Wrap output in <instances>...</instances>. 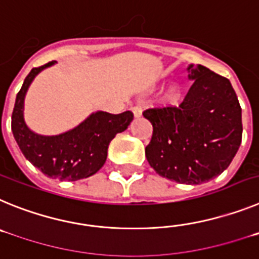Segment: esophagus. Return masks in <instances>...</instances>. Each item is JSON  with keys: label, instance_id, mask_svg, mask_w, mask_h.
Segmentation results:
<instances>
[{"label": "esophagus", "instance_id": "1", "mask_svg": "<svg viewBox=\"0 0 259 259\" xmlns=\"http://www.w3.org/2000/svg\"><path fill=\"white\" fill-rule=\"evenodd\" d=\"M132 113H134L135 118H140L141 114H143V110H141L140 105H135V106L131 107Z\"/></svg>", "mask_w": 259, "mask_h": 259}]
</instances>
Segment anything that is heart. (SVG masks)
Segmentation results:
<instances>
[{
    "mask_svg": "<svg viewBox=\"0 0 259 259\" xmlns=\"http://www.w3.org/2000/svg\"><path fill=\"white\" fill-rule=\"evenodd\" d=\"M179 97H180V89L178 88V87H172V88H170V91H168L166 95L167 101H170V102L178 101Z\"/></svg>",
    "mask_w": 259,
    "mask_h": 259,
    "instance_id": "1",
    "label": "heart"
}]
</instances>
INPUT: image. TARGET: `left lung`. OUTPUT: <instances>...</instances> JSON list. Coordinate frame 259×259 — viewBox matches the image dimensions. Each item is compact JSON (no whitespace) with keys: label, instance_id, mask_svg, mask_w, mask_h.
<instances>
[{"label":"left lung","instance_id":"8db88e82","mask_svg":"<svg viewBox=\"0 0 259 259\" xmlns=\"http://www.w3.org/2000/svg\"><path fill=\"white\" fill-rule=\"evenodd\" d=\"M188 70L194 83L179 106L143 113L153 125L145 155L162 178L202 184L221 175L239 150L241 107L227 77L205 66Z\"/></svg>","mask_w":259,"mask_h":259}]
</instances>
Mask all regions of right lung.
<instances>
[{"label":"right lung","instance_id":"right-lung-1","mask_svg":"<svg viewBox=\"0 0 259 259\" xmlns=\"http://www.w3.org/2000/svg\"><path fill=\"white\" fill-rule=\"evenodd\" d=\"M53 63L32 68L24 79L11 115V131L23 155L41 172L52 179L75 182L92 176L104 166L110 141L116 134L127 130L134 114L97 111L76 128L58 136H41L32 132L23 118L24 96L33 77Z\"/></svg>","mask_w":259,"mask_h":259}]
</instances>
